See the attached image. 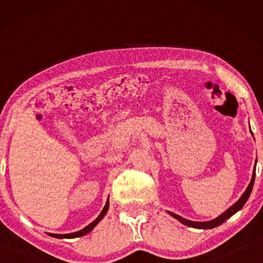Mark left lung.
I'll list each match as a JSON object with an SVG mask.
<instances>
[{
	"label": "left lung",
	"instance_id": "obj_1",
	"mask_svg": "<svg viewBox=\"0 0 263 263\" xmlns=\"http://www.w3.org/2000/svg\"><path fill=\"white\" fill-rule=\"evenodd\" d=\"M252 136H253V132L251 131ZM256 162L257 160L255 161V166L254 169H253V175H252V179L251 182H249L248 186L245 190V193L241 195V197H240L237 202H235L232 206H230L228 210L224 211L221 213V215L218 216L217 218L212 220H208V221H193V220H189V219H185V218L181 217L179 215H176L174 212H171V211H167L169 215L172 217H174L175 219L179 220L180 222H182L183 225L189 226V228H194V229H199V230H210L213 228H217V226H219L220 224H222L226 219H229L230 217H232L234 213H237L239 210H241V208L246 204L247 199L249 198V195L252 193V189H253V185H254V180H255V167H256Z\"/></svg>",
	"mask_w": 263,
	"mask_h": 263
}]
</instances>
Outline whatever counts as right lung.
Instances as JSON below:
<instances>
[{
    "label": "right lung",
    "instance_id": "1",
    "mask_svg": "<svg viewBox=\"0 0 263 263\" xmlns=\"http://www.w3.org/2000/svg\"><path fill=\"white\" fill-rule=\"evenodd\" d=\"M109 210V197L108 199H106V203L105 205L103 208V210L101 211V213L99 215V217L96 218V219L94 221H91L90 224H89L88 226H86V228L78 231V232H74V233H67V234H54V233H48L51 235V237L53 238H58V239H73V238H78V237H82V235H86L88 234L90 231H92V229L95 228V226L99 224V222L103 219V217L106 215V212H108Z\"/></svg>",
    "mask_w": 263,
    "mask_h": 263
}]
</instances>
